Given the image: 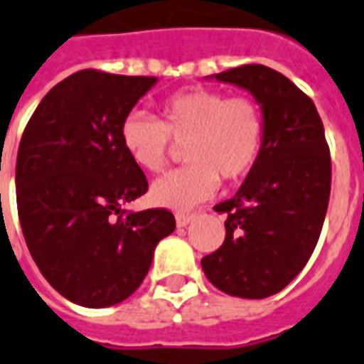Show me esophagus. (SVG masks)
Wrapping results in <instances>:
<instances>
[{
	"instance_id": "obj_1",
	"label": "esophagus",
	"mask_w": 364,
	"mask_h": 364,
	"mask_svg": "<svg viewBox=\"0 0 364 364\" xmlns=\"http://www.w3.org/2000/svg\"><path fill=\"white\" fill-rule=\"evenodd\" d=\"M176 227H188L191 221H193V215L191 214H176Z\"/></svg>"
}]
</instances>
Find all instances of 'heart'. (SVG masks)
<instances>
[{
	"label": "heart",
	"mask_w": 364,
	"mask_h": 364,
	"mask_svg": "<svg viewBox=\"0 0 364 364\" xmlns=\"http://www.w3.org/2000/svg\"><path fill=\"white\" fill-rule=\"evenodd\" d=\"M171 141L186 145L188 167L161 176L150 199L169 210L193 208L219 188V178H243L260 158L262 109L249 96L193 87L175 92L160 107V122L132 111L121 124V143L137 167L160 173L171 154Z\"/></svg>",
	"instance_id": "obj_1"
}]
</instances>
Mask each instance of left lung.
I'll return each instance as SVG.
<instances>
[{
	"instance_id": "1",
	"label": "left lung",
	"mask_w": 364,
	"mask_h": 364,
	"mask_svg": "<svg viewBox=\"0 0 364 364\" xmlns=\"http://www.w3.org/2000/svg\"><path fill=\"white\" fill-rule=\"evenodd\" d=\"M210 77L251 92L264 141L238 193L214 208L227 214V234L200 266L221 292L262 299L292 283L316 247L331 191L329 146L312 100L281 72L243 65Z\"/></svg>"
}]
</instances>
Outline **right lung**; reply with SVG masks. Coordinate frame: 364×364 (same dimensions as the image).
<instances>
[{
  "label": "right lung",
  "mask_w": 364,
  "mask_h": 364,
  "mask_svg": "<svg viewBox=\"0 0 364 364\" xmlns=\"http://www.w3.org/2000/svg\"><path fill=\"white\" fill-rule=\"evenodd\" d=\"M158 77L80 70L57 83L23 130L16 204L23 238L46 281L68 301L104 309L124 301L149 273L169 210L126 212L146 193L121 124Z\"/></svg>",
  "instance_id": "obj_1"
}]
</instances>
